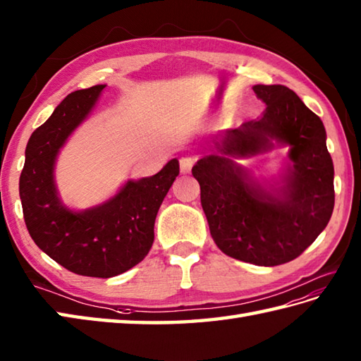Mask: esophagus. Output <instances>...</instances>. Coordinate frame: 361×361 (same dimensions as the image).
Listing matches in <instances>:
<instances>
[{
	"instance_id": "esophagus-1",
	"label": "esophagus",
	"mask_w": 361,
	"mask_h": 361,
	"mask_svg": "<svg viewBox=\"0 0 361 361\" xmlns=\"http://www.w3.org/2000/svg\"><path fill=\"white\" fill-rule=\"evenodd\" d=\"M195 164V157L193 156H182L179 159V166H180V173L185 174V173H190L191 166H193Z\"/></svg>"
}]
</instances>
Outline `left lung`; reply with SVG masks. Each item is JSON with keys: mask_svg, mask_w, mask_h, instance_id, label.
I'll return each mask as SVG.
<instances>
[{"mask_svg": "<svg viewBox=\"0 0 361 361\" xmlns=\"http://www.w3.org/2000/svg\"><path fill=\"white\" fill-rule=\"evenodd\" d=\"M267 109L260 118L227 129L216 154L193 166L213 241L246 263L276 267L302 254L334 212V161L321 118L285 85H254ZM288 145L281 180L263 188L233 158Z\"/></svg>", "mask_w": 361, "mask_h": 361, "instance_id": "1", "label": "left lung"}]
</instances>
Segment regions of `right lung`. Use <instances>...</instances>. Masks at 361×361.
<instances>
[{
	"label": "right lung",
	"instance_id": "add662e5",
	"mask_svg": "<svg viewBox=\"0 0 361 361\" xmlns=\"http://www.w3.org/2000/svg\"><path fill=\"white\" fill-rule=\"evenodd\" d=\"M106 85L70 93L29 138L20 176V200L34 243L79 276L114 277L148 255L160 204L179 174L173 159L161 170L128 180L109 201L75 212L65 207L54 183L57 154L93 107Z\"/></svg>",
	"mask_w": 361,
	"mask_h": 361
}]
</instances>
